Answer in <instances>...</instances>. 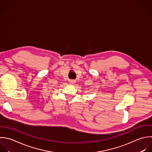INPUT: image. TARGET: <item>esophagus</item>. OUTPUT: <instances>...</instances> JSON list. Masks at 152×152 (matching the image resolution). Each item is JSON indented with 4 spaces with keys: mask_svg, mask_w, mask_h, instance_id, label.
<instances>
[{
    "mask_svg": "<svg viewBox=\"0 0 152 152\" xmlns=\"http://www.w3.org/2000/svg\"><path fill=\"white\" fill-rule=\"evenodd\" d=\"M75 82H76V81H75V80H70V82H69V83H70V84H74V83H75Z\"/></svg>",
    "mask_w": 152,
    "mask_h": 152,
    "instance_id": "34e87169",
    "label": "esophagus"
}]
</instances>
